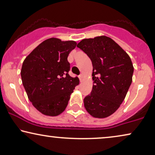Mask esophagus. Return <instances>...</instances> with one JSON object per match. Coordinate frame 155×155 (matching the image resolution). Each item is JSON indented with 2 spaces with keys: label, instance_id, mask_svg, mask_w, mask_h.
<instances>
[{
  "label": "esophagus",
  "instance_id": "1",
  "mask_svg": "<svg viewBox=\"0 0 155 155\" xmlns=\"http://www.w3.org/2000/svg\"><path fill=\"white\" fill-rule=\"evenodd\" d=\"M78 78H79L80 81H82L83 78H84V74H81L78 76Z\"/></svg>",
  "mask_w": 155,
  "mask_h": 155
}]
</instances>
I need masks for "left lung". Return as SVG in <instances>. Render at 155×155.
Wrapping results in <instances>:
<instances>
[{"label": "left lung", "mask_w": 155, "mask_h": 155, "mask_svg": "<svg viewBox=\"0 0 155 155\" xmlns=\"http://www.w3.org/2000/svg\"><path fill=\"white\" fill-rule=\"evenodd\" d=\"M91 58L93 86L84 98V107L92 116L104 118L120 107L132 82L130 57L107 36L84 39L77 45Z\"/></svg>", "instance_id": "left-lung-1"}]
</instances>
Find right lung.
I'll return each mask as SVG.
<instances>
[{"instance_id":"obj_1","label":"right lung","mask_w":155,"mask_h":155,"mask_svg":"<svg viewBox=\"0 0 155 155\" xmlns=\"http://www.w3.org/2000/svg\"><path fill=\"white\" fill-rule=\"evenodd\" d=\"M77 46L74 41L50 38L38 45L24 60L21 76L23 85L37 110L56 116L63 112L78 78L69 74L68 55Z\"/></svg>"}]
</instances>
